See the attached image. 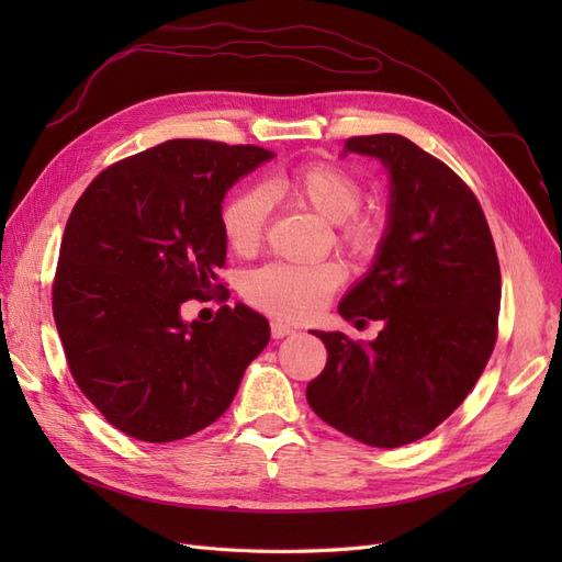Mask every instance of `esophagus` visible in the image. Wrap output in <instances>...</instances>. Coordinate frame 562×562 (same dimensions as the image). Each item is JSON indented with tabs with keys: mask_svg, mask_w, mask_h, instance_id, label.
Segmentation results:
<instances>
[{
	"mask_svg": "<svg viewBox=\"0 0 562 562\" xmlns=\"http://www.w3.org/2000/svg\"><path fill=\"white\" fill-rule=\"evenodd\" d=\"M293 333H295V328L288 326V323H283V321H271V337H274V339L288 337V335H293Z\"/></svg>",
	"mask_w": 562,
	"mask_h": 562,
	"instance_id": "1",
	"label": "esophagus"
}]
</instances>
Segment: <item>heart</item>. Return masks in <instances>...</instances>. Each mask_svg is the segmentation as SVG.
Returning <instances> with one entry per match:
<instances>
[{"mask_svg":"<svg viewBox=\"0 0 562 562\" xmlns=\"http://www.w3.org/2000/svg\"><path fill=\"white\" fill-rule=\"evenodd\" d=\"M366 194L363 180L342 164L310 161L293 171L269 178L262 187L234 192L220 213L225 239L239 255L258 252L265 239L269 199H281L335 223V244L353 258H370L382 241L384 223L375 211H359ZM335 262L288 265L274 262L250 271L244 295L255 307L291 321L314 316L342 283Z\"/></svg>","mask_w":562,"mask_h":562,"instance_id":"heart-1","label":"heart"}]
</instances>
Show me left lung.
Returning <instances> with one entry per match:
<instances>
[{
    "label": "left lung",
    "instance_id": "1",
    "mask_svg": "<svg viewBox=\"0 0 562 562\" xmlns=\"http://www.w3.org/2000/svg\"><path fill=\"white\" fill-rule=\"evenodd\" d=\"M347 151L389 171V227L368 277L339 316L382 321L375 342L321 333L328 361L312 411L366 446L431 434L469 396L497 342L502 271L485 213L450 166L396 133L353 135Z\"/></svg>",
    "mask_w": 562,
    "mask_h": 562
}]
</instances>
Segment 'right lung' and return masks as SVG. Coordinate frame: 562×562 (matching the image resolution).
<instances>
[{"label": "right lung", "mask_w": 562, "mask_h": 562, "mask_svg": "<svg viewBox=\"0 0 562 562\" xmlns=\"http://www.w3.org/2000/svg\"><path fill=\"white\" fill-rule=\"evenodd\" d=\"M271 157L166 140L108 166L75 203L50 300L67 368L114 429L147 443L206 429L267 347L269 323L246 304H223L211 323H184L180 307L227 300L223 199Z\"/></svg>", "instance_id": "add662e5"}]
</instances>
